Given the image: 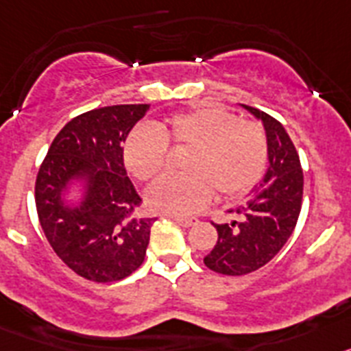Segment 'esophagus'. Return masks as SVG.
Instances as JSON below:
<instances>
[{
  "label": "esophagus",
  "instance_id": "esophagus-1",
  "mask_svg": "<svg viewBox=\"0 0 351 351\" xmlns=\"http://www.w3.org/2000/svg\"><path fill=\"white\" fill-rule=\"evenodd\" d=\"M169 219H173L182 227H191L194 226V223H197V219H195V217H178V215H169Z\"/></svg>",
  "mask_w": 351,
  "mask_h": 351
}]
</instances>
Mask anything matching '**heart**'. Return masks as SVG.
<instances>
[{
	"label": "heart",
	"instance_id": "heart-1",
	"mask_svg": "<svg viewBox=\"0 0 351 351\" xmlns=\"http://www.w3.org/2000/svg\"><path fill=\"white\" fill-rule=\"evenodd\" d=\"M169 143L192 147L187 175H162L148 187L147 203L168 215H191L213 195L238 197L250 191L266 171L267 138L255 122L219 105H197L175 113L156 128L136 125L124 143L125 168L141 182L154 178L168 159Z\"/></svg>",
	"mask_w": 351,
	"mask_h": 351
}]
</instances>
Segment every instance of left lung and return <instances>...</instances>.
<instances>
[{"instance_id": "8db88e82", "label": "left lung", "mask_w": 351, "mask_h": 351, "mask_svg": "<svg viewBox=\"0 0 351 351\" xmlns=\"http://www.w3.org/2000/svg\"><path fill=\"white\" fill-rule=\"evenodd\" d=\"M266 129L269 168L245 203L230 210L241 215V222L215 223L219 239L204 257L211 271L241 276L267 262L282 250L292 236L302 204V169L298 150L276 119L243 105Z\"/></svg>"}]
</instances>
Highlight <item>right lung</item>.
I'll return each mask as SVG.
<instances>
[{"label":"right lung","instance_id":"1","mask_svg":"<svg viewBox=\"0 0 351 351\" xmlns=\"http://www.w3.org/2000/svg\"><path fill=\"white\" fill-rule=\"evenodd\" d=\"M150 105H115L75 117L53 138L34 185L38 219L58 257L78 276L119 282L143 264L150 227L141 197L124 168L125 138ZM73 181L84 183L78 205L64 201Z\"/></svg>","mask_w":351,"mask_h":351}]
</instances>
